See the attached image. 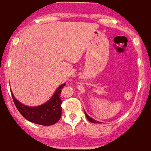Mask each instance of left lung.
I'll use <instances>...</instances> for the list:
<instances>
[{"mask_svg":"<svg viewBox=\"0 0 151 151\" xmlns=\"http://www.w3.org/2000/svg\"><path fill=\"white\" fill-rule=\"evenodd\" d=\"M84 114H85V116H86L87 119H88V121H89V122H93V123H101V122H99V121H96V120L93 119L92 118H91L90 116H88V114H87L86 112H85V111H84Z\"/></svg>","mask_w":151,"mask_h":151,"instance_id":"1","label":"left lung"}]
</instances>
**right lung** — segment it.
Masks as SVG:
<instances>
[{
  "instance_id": "1",
  "label": "right lung",
  "mask_w": 151,
  "mask_h": 151,
  "mask_svg": "<svg viewBox=\"0 0 151 151\" xmlns=\"http://www.w3.org/2000/svg\"><path fill=\"white\" fill-rule=\"evenodd\" d=\"M64 85L65 84L60 85L50 100L39 106L31 107L21 103L12 92V99L16 108L24 119L35 124L51 126L58 122L61 117L62 101L60 99V93L61 89Z\"/></svg>"
}]
</instances>
